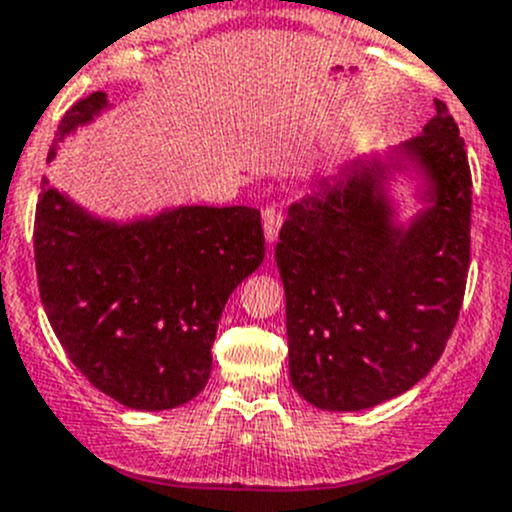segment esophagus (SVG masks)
Instances as JSON below:
<instances>
[{"mask_svg": "<svg viewBox=\"0 0 512 512\" xmlns=\"http://www.w3.org/2000/svg\"><path fill=\"white\" fill-rule=\"evenodd\" d=\"M283 209L278 207H267L262 212V227H265V237L267 242H275L280 234V227H283Z\"/></svg>", "mask_w": 512, "mask_h": 512, "instance_id": "1", "label": "esophagus"}]
</instances>
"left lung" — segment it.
Wrapping results in <instances>:
<instances>
[{
	"instance_id": "left-lung-1",
	"label": "left lung",
	"mask_w": 512,
	"mask_h": 512,
	"mask_svg": "<svg viewBox=\"0 0 512 512\" xmlns=\"http://www.w3.org/2000/svg\"><path fill=\"white\" fill-rule=\"evenodd\" d=\"M399 148L432 181L424 209L394 227L386 164L356 161L290 207L275 247L285 285L290 381L313 407L358 412L404 394L450 341L470 267L472 176L442 100Z\"/></svg>"
}]
</instances>
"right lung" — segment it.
Instances as JSON below:
<instances>
[{"label":"right lung","instance_id":"add662e5","mask_svg":"<svg viewBox=\"0 0 512 512\" xmlns=\"http://www.w3.org/2000/svg\"><path fill=\"white\" fill-rule=\"evenodd\" d=\"M105 105V93L80 98L47 159ZM262 257L252 207H179L113 224L42 181L35 265L47 321L75 369L123 407L174 409L207 386L224 303Z\"/></svg>","mask_w":512,"mask_h":512}]
</instances>
